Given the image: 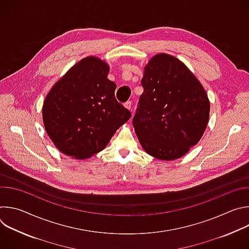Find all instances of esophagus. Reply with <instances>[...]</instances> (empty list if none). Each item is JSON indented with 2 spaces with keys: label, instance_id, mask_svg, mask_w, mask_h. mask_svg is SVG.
<instances>
[{
  "label": "esophagus",
  "instance_id": "1",
  "mask_svg": "<svg viewBox=\"0 0 249 249\" xmlns=\"http://www.w3.org/2000/svg\"><path fill=\"white\" fill-rule=\"evenodd\" d=\"M124 106L125 107L127 108V109H129V110H131V108H132V101H127L125 104H124Z\"/></svg>",
  "mask_w": 249,
  "mask_h": 249
}]
</instances>
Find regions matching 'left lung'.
Instances as JSON below:
<instances>
[{"mask_svg": "<svg viewBox=\"0 0 249 249\" xmlns=\"http://www.w3.org/2000/svg\"><path fill=\"white\" fill-rule=\"evenodd\" d=\"M142 87L133 118L142 147L159 160L181 158L208 124L210 102L204 88L181 61L167 54L150 60Z\"/></svg>", "mask_w": 249, "mask_h": 249, "instance_id": "1", "label": "left lung"}]
</instances>
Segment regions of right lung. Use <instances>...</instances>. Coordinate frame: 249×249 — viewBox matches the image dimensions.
Returning a JSON list of instances; mask_svg holds the SVG:
<instances>
[{
	"label": "right lung",
	"mask_w": 249,
	"mask_h": 249,
	"mask_svg": "<svg viewBox=\"0 0 249 249\" xmlns=\"http://www.w3.org/2000/svg\"><path fill=\"white\" fill-rule=\"evenodd\" d=\"M108 65L88 57L55 84L43 103L45 130L63 154L88 159L102 151L131 112L115 98Z\"/></svg>",
	"instance_id": "add662e5"
}]
</instances>
